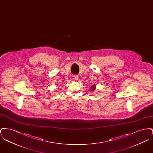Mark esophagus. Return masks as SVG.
Segmentation results:
<instances>
[{
	"instance_id": "esophagus-1",
	"label": "esophagus",
	"mask_w": 153,
	"mask_h": 153,
	"mask_svg": "<svg viewBox=\"0 0 153 153\" xmlns=\"http://www.w3.org/2000/svg\"><path fill=\"white\" fill-rule=\"evenodd\" d=\"M73 79H74V80H78V78H79V76L78 75H74V76H73Z\"/></svg>"
}]
</instances>
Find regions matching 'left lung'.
Here are the masks:
<instances>
[{"label":"left lung","instance_id":"obj_1","mask_svg":"<svg viewBox=\"0 0 153 153\" xmlns=\"http://www.w3.org/2000/svg\"><path fill=\"white\" fill-rule=\"evenodd\" d=\"M89 89H90L91 91H94V90H95V89H96V86H95V85H93L92 86H91V87L89 88Z\"/></svg>","mask_w":153,"mask_h":153}]
</instances>
